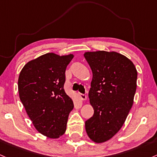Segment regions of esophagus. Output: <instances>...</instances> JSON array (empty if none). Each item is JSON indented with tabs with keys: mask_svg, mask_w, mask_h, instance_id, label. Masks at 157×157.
Masks as SVG:
<instances>
[{
	"mask_svg": "<svg viewBox=\"0 0 157 157\" xmlns=\"http://www.w3.org/2000/svg\"><path fill=\"white\" fill-rule=\"evenodd\" d=\"M79 96H80V98L82 101H86L87 98V96L84 94H79Z\"/></svg>",
	"mask_w": 157,
	"mask_h": 157,
	"instance_id": "34e87169",
	"label": "esophagus"
}]
</instances>
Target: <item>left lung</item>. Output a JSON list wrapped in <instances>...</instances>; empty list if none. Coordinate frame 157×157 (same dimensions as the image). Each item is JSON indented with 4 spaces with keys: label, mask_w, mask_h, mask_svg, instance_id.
<instances>
[{
    "label": "left lung",
    "mask_w": 157,
    "mask_h": 157,
    "mask_svg": "<svg viewBox=\"0 0 157 157\" xmlns=\"http://www.w3.org/2000/svg\"><path fill=\"white\" fill-rule=\"evenodd\" d=\"M92 71L89 92L94 115L85 123L93 142L109 140L123 126L133 104L137 71L130 59L115 51L86 52Z\"/></svg>",
    "instance_id": "1"
}]
</instances>
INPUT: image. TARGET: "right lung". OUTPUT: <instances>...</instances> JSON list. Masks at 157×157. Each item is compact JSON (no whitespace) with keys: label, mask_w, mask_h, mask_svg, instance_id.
Listing matches in <instances>:
<instances>
[{"label":"right lung","mask_w":157,"mask_h":157,"mask_svg":"<svg viewBox=\"0 0 157 157\" xmlns=\"http://www.w3.org/2000/svg\"><path fill=\"white\" fill-rule=\"evenodd\" d=\"M73 57L48 53L28 62L18 77L19 98L29 118L38 131L51 139L65 133L74 108L63 89L66 67Z\"/></svg>","instance_id":"add662e5"}]
</instances>
